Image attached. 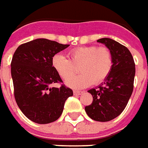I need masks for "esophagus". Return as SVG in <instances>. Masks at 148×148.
Masks as SVG:
<instances>
[{
  "label": "esophagus",
  "instance_id": "1",
  "mask_svg": "<svg viewBox=\"0 0 148 148\" xmlns=\"http://www.w3.org/2000/svg\"><path fill=\"white\" fill-rule=\"evenodd\" d=\"M82 91H74V95H79L80 94H82Z\"/></svg>",
  "mask_w": 148,
  "mask_h": 148
}]
</instances>
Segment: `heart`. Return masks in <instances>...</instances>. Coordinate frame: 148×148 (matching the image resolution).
I'll use <instances>...</instances> for the list:
<instances>
[{
	"mask_svg": "<svg viewBox=\"0 0 148 148\" xmlns=\"http://www.w3.org/2000/svg\"><path fill=\"white\" fill-rule=\"evenodd\" d=\"M53 68L63 79L76 73L79 67L82 73L78 76L66 80V85L72 88H83L94 83L100 84L112 71L113 59L111 51L106 47L91 45L73 49L68 53V58L61 54L53 56Z\"/></svg>",
	"mask_w": 148,
	"mask_h": 148,
	"instance_id": "1",
	"label": "heart"
}]
</instances>
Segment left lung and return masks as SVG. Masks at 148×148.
Wrapping results in <instances>:
<instances>
[{
  "label": "left lung",
  "instance_id": "1",
  "mask_svg": "<svg viewBox=\"0 0 148 148\" xmlns=\"http://www.w3.org/2000/svg\"><path fill=\"white\" fill-rule=\"evenodd\" d=\"M97 42L104 44L113 59L112 71L103 83L91 89L93 101L85 107L87 114L97 121H108L118 116L126 107L134 89L135 64L125 46L109 38Z\"/></svg>",
  "mask_w": 148,
  "mask_h": 148
}]
</instances>
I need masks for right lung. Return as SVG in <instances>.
<instances>
[{"mask_svg":"<svg viewBox=\"0 0 148 148\" xmlns=\"http://www.w3.org/2000/svg\"><path fill=\"white\" fill-rule=\"evenodd\" d=\"M69 47L47 39H37L18 47L11 61L16 103L25 116L38 124L57 120L73 91L62 83L52 64L53 56Z\"/></svg>","mask_w":148,"mask_h":148,"instance_id":"obj_1","label":"right lung"}]
</instances>
